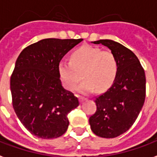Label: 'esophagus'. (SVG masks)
<instances>
[{"label":"esophagus","instance_id":"34e87169","mask_svg":"<svg viewBox=\"0 0 157 157\" xmlns=\"http://www.w3.org/2000/svg\"><path fill=\"white\" fill-rule=\"evenodd\" d=\"M77 97L79 98V100H80V102H81V103L84 102V101H85V100H86V98L81 97V96H77Z\"/></svg>","mask_w":157,"mask_h":157}]
</instances>
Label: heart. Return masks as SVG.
Instances as JSON below:
<instances>
[{
    "label": "heart",
    "instance_id": "obj_1",
    "mask_svg": "<svg viewBox=\"0 0 157 157\" xmlns=\"http://www.w3.org/2000/svg\"><path fill=\"white\" fill-rule=\"evenodd\" d=\"M58 72L64 86L69 90L77 88L81 94H90L97 90L102 92L112 86L118 72V61L109 50L102 51L92 46L81 47L71 54V61L63 60L58 64Z\"/></svg>",
    "mask_w": 157,
    "mask_h": 157
}]
</instances>
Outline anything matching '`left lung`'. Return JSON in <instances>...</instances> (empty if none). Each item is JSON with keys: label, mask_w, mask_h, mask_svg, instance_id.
Wrapping results in <instances>:
<instances>
[{"label": "left lung", "mask_w": 157, "mask_h": 157, "mask_svg": "<svg viewBox=\"0 0 157 157\" xmlns=\"http://www.w3.org/2000/svg\"><path fill=\"white\" fill-rule=\"evenodd\" d=\"M91 43L109 48L118 61L115 80L95 99L97 109L89 119L94 134L113 138L128 131L142 110L146 97L145 71L137 56L118 42L100 39Z\"/></svg>", "instance_id": "left-lung-1"}]
</instances>
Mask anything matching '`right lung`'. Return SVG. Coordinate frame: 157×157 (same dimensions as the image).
<instances>
[{
	"label": "right lung",
	"instance_id": "right-lung-1",
	"mask_svg": "<svg viewBox=\"0 0 157 157\" xmlns=\"http://www.w3.org/2000/svg\"><path fill=\"white\" fill-rule=\"evenodd\" d=\"M82 40L42 39L19 55L10 77L13 108L21 124L34 136L57 138L67 130V114L79 101L63 86L58 64Z\"/></svg>",
	"mask_w": 157,
	"mask_h": 157
}]
</instances>
